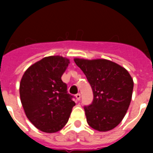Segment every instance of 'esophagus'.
Here are the masks:
<instances>
[{"label": "esophagus", "instance_id": "esophagus-1", "mask_svg": "<svg viewBox=\"0 0 153 153\" xmlns=\"http://www.w3.org/2000/svg\"><path fill=\"white\" fill-rule=\"evenodd\" d=\"M75 97H76V98H77V100L78 101H79L80 100V99H81V94H77L76 95H75Z\"/></svg>", "mask_w": 153, "mask_h": 153}]
</instances>
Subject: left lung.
<instances>
[{"label":"left lung","mask_w":153,"mask_h":153,"mask_svg":"<svg viewBox=\"0 0 153 153\" xmlns=\"http://www.w3.org/2000/svg\"><path fill=\"white\" fill-rule=\"evenodd\" d=\"M83 71L94 94L93 102L84 106L87 123L105 132L120 124L128 110L133 81L124 67L107 59H74Z\"/></svg>","instance_id":"1"}]
</instances>
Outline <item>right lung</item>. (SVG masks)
<instances>
[{"instance_id": "right-lung-1", "label": "right lung", "mask_w": 153, "mask_h": 153, "mask_svg": "<svg viewBox=\"0 0 153 153\" xmlns=\"http://www.w3.org/2000/svg\"><path fill=\"white\" fill-rule=\"evenodd\" d=\"M62 56H48L27 68L20 84L25 114L38 129L56 133L67 123L75 103L61 79L69 64Z\"/></svg>"}]
</instances>
